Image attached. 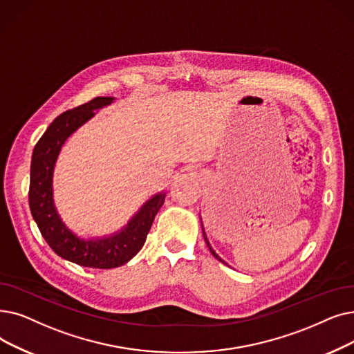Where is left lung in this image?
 I'll list each match as a JSON object with an SVG mask.
<instances>
[{
	"label": "left lung",
	"mask_w": 354,
	"mask_h": 354,
	"mask_svg": "<svg viewBox=\"0 0 354 354\" xmlns=\"http://www.w3.org/2000/svg\"><path fill=\"white\" fill-rule=\"evenodd\" d=\"M201 225H203V224H201ZM203 233H204V239H205V241H207V245H208V249H209V252L212 253V256H214L215 259H218V260H220V262H223L224 265H227V263L224 262V260H223V259H221V257H220V256H218L217 253H215V252L212 250V248H211V245H209V243H208V240H207V236H205V232H204V227H203Z\"/></svg>",
	"instance_id": "obj_1"
}]
</instances>
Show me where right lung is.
<instances>
[{
	"mask_svg": "<svg viewBox=\"0 0 354 354\" xmlns=\"http://www.w3.org/2000/svg\"><path fill=\"white\" fill-rule=\"evenodd\" d=\"M111 97H97L65 111L53 120L37 142L30 169V211L43 239L60 257L80 266L113 269L126 265L140 252L158 211L165 203V194H158L142 207L124 230L115 236L100 240L76 237L60 220L53 204L52 176L60 147L68 137L94 117L95 110L113 102Z\"/></svg>",
	"mask_w": 354,
	"mask_h": 354,
	"instance_id": "right-lung-1",
	"label": "right lung"
}]
</instances>
